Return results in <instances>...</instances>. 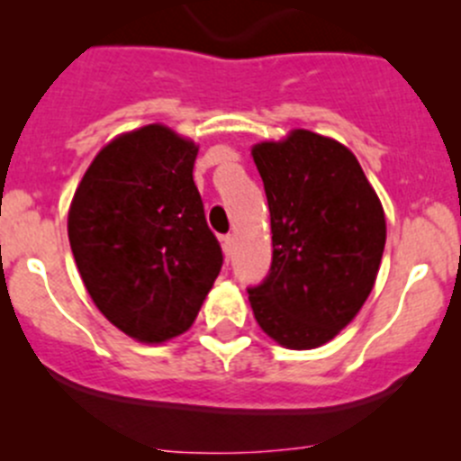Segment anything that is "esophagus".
Wrapping results in <instances>:
<instances>
[{
    "label": "esophagus",
    "mask_w": 461,
    "mask_h": 461,
    "mask_svg": "<svg viewBox=\"0 0 461 461\" xmlns=\"http://www.w3.org/2000/svg\"><path fill=\"white\" fill-rule=\"evenodd\" d=\"M221 243H222V252H225V257L230 258L231 252H234V236H231V234L222 236Z\"/></svg>",
    "instance_id": "1"
}]
</instances>
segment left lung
Instances as JSON below:
<instances>
[{"label":"left lung","instance_id":"8db88e82","mask_svg":"<svg viewBox=\"0 0 461 461\" xmlns=\"http://www.w3.org/2000/svg\"><path fill=\"white\" fill-rule=\"evenodd\" d=\"M272 222V265L248 287L258 325L281 346L310 350L346 328L368 299L385 218L364 169L337 140L292 131L252 149Z\"/></svg>","mask_w":461,"mask_h":461}]
</instances>
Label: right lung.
Segmentation results:
<instances>
[{
	"instance_id": "right-lung-1",
	"label": "right lung",
	"mask_w": 461,
	"mask_h": 461,
	"mask_svg": "<svg viewBox=\"0 0 461 461\" xmlns=\"http://www.w3.org/2000/svg\"><path fill=\"white\" fill-rule=\"evenodd\" d=\"M196 153L162 124L124 133L97 153L68 212L93 303L147 343L189 330L222 267L192 176Z\"/></svg>"
}]
</instances>
